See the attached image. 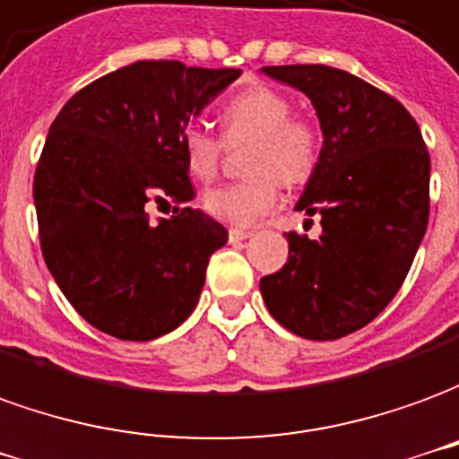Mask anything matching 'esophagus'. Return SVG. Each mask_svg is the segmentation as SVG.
I'll return each mask as SVG.
<instances>
[{"mask_svg": "<svg viewBox=\"0 0 459 459\" xmlns=\"http://www.w3.org/2000/svg\"><path fill=\"white\" fill-rule=\"evenodd\" d=\"M252 237V230H245V227H230V242H242V239H249Z\"/></svg>", "mask_w": 459, "mask_h": 459, "instance_id": "obj_1", "label": "esophagus"}]
</instances>
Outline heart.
<instances>
[{"instance_id": "1", "label": "heart", "mask_w": 459, "mask_h": 459, "mask_svg": "<svg viewBox=\"0 0 459 459\" xmlns=\"http://www.w3.org/2000/svg\"><path fill=\"white\" fill-rule=\"evenodd\" d=\"M291 100L274 89L255 86L239 91L224 100L217 118L222 128V141L197 126H187L180 133L185 168L195 180H212L224 145H245V170L242 183H227L203 195L207 212L230 224H252L279 204V183H307L314 175L321 152V135L314 120L291 116Z\"/></svg>"}]
</instances>
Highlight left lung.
Listing matches in <instances>:
<instances>
[{"mask_svg": "<svg viewBox=\"0 0 459 459\" xmlns=\"http://www.w3.org/2000/svg\"><path fill=\"white\" fill-rule=\"evenodd\" d=\"M316 108L324 148L297 210L321 235L289 232V259L262 276L269 314L308 341L359 331L405 281L430 214V155L403 103L324 64L264 66ZM311 222V220H307Z\"/></svg>", "mask_w": 459, "mask_h": 459, "instance_id": "obj_1", "label": "left lung"}]
</instances>
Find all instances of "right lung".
<instances>
[{"instance_id": "1", "label": "right lung", "mask_w": 459, "mask_h": 459, "mask_svg": "<svg viewBox=\"0 0 459 459\" xmlns=\"http://www.w3.org/2000/svg\"><path fill=\"white\" fill-rule=\"evenodd\" d=\"M239 68L135 61L81 89L48 128L34 175L48 272L81 316L152 341L193 314L227 230L195 197L180 133ZM176 204L152 225L144 207Z\"/></svg>"}]
</instances>
